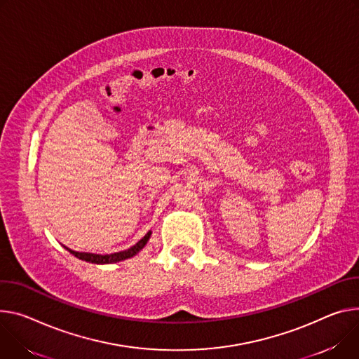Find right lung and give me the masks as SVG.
<instances>
[{"label":"right lung","instance_id":"add662e5","mask_svg":"<svg viewBox=\"0 0 359 359\" xmlns=\"http://www.w3.org/2000/svg\"><path fill=\"white\" fill-rule=\"evenodd\" d=\"M151 236V232H147L136 245H133L132 248H128L126 250H121V252H116V253H110V255H99V253H88V252H76L67 246L66 248L72 255H74L76 257L81 259V260H86V262H90V264H97V265H106V264H116V262H120V260H126L128 257H133L135 255H137L144 246L146 243L149 242Z\"/></svg>","mask_w":359,"mask_h":359}]
</instances>
